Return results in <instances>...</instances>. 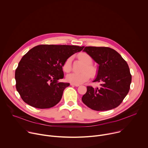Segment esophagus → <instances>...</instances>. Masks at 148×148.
Here are the masks:
<instances>
[{"instance_id": "obj_1", "label": "esophagus", "mask_w": 148, "mask_h": 148, "mask_svg": "<svg viewBox=\"0 0 148 148\" xmlns=\"http://www.w3.org/2000/svg\"><path fill=\"white\" fill-rule=\"evenodd\" d=\"M71 86H75V87H79V84H71Z\"/></svg>"}]
</instances>
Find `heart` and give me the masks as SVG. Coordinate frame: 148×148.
I'll return each mask as SVG.
<instances>
[{
    "instance_id": "obj_1",
    "label": "heart",
    "mask_w": 148,
    "mask_h": 148,
    "mask_svg": "<svg viewBox=\"0 0 148 148\" xmlns=\"http://www.w3.org/2000/svg\"><path fill=\"white\" fill-rule=\"evenodd\" d=\"M78 57L85 64L82 69L84 71L81 73H72L68 74L66 77L67 81L75 84H80L86 82L90 77V74L91 76H93L96 73L95 69L91 65L92 59L90 55L86 53H82L79 54ZM72 58V57L67 58L62 65V69L66 73H69L71 70Z\"/></svg>"
}]
</instances>
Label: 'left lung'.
Wrapping results in <instances>:
<instances>
[{"label": "left lung", "mask_w": 148, "mask_h": 148, "mask_svg": "<svg viewBox=\"0 0 148 148\" xmlns=\"http://www.w3.org/2000/svg\"><path fill=\"white\" fill-rule=\"evenodd\" d=\"M86 52L98 64L96 78L100 87L87 86L82 97L84 104L95 111H108L121 104L128 94L132 75L127 62L115 50L107 47H86Z\"/></svg>", "instance_id": "8db88e82"}]
</instances>
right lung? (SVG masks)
Masks as SVG:
<instances>
[{
    "label": "right lung",
    "mask_w": 148,
    "mask_h": 148,
    "mask_svg": "<svg viewBox=\"0 0 148 148\" xmlns=\"http://www.w3.org/2000/svg\"><path fill=\"white\" fill-rule=\"evenodd\" d=\"M84 47L42 45L30 49L21 59L15 71L16 90L23 101L40 109L57 104L64 89L70 86L58 81L64 78L62 65L67 58Z\"/></svg>",
    "instance_id": "1"
}]
</instances>
